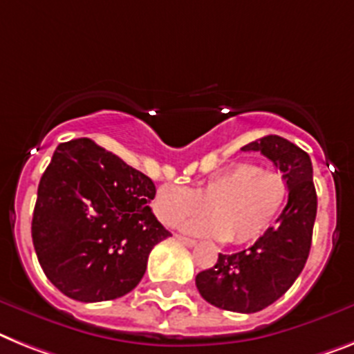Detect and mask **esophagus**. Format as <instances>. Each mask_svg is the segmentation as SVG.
<instances>
[{"mask_svg": "<svg viewBox=\"0 0 354 354\" xmlns=\"http://www.w3.org/2000/svg\"><path fill=\"white\" fill-rule=\"evenodd\" d=\"M176 239L180 243H183V245H187V246H194L196 245L194 239H191V237H185V236H180V234H176Z\"/></svg>", "mask_w": 354, "mask_h": 354, "instance_id": "obj_1", "label": "esophagus"}]
</instances>
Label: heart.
Wrapping results in <instances>:
<instances>
[{
  "label": "heart",
  "mask_w": 354,
  "mask_h": 354,
  "mask_svg": "<svg viewBox=\"0 0 354 354\" xmlns=\"http://www.w3.org/2000/svg\"><path fill=\"white\" fill-rule=\"evenodd\" d=\"M290 196L284 174L261 169L257 163L239 162L209 176L192 189L165 183L153 198L156 218L176 227L187 218H200L207 210L210 219L189 221L183 230L236 245L259 239L283 212Z\"/></svg>",
  "instance_id": "b5f03b06"
}]
</instances>
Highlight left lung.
Returning <instances> with one entry per match:
<instances>
[{
  "label": "left lung",
  "mask_w": 354,
  "mask_h": 354,
  "mask_svg": "<svg viewBox=\"0 0 354 354\" xmlns=\"http://www.w3.org/2000/svg\"><path fill=\"white\" fill-rule=\"evenodd\" d=\"M241 149L259 151L283 172L290 185L288 203L275 227L246 250L219 254L212 268L196 275V286L216 308L255 313L283 297L301 275L311 248L317 192L310 154L283 136H263Z\"/></svg>",
  "instance_id": "obj_1"
}]
</instances>
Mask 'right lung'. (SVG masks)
<instances>
[{"label":"right lung","instance_id":"1","mask_svg":"<svg viewBox=\"0 0 354 354\" xmlns=\"http://www.w3.org/2000/svg\"><path fill=\"white\" fill-rule=\"evenodd\" d=\"M156 187L90 138L59 144L37 187L32 241L66 297L111 301L140 283L154 245L171 236L151 212Z\"/></svg>","mask_w":354,"mask_h":354}]
</instances>
